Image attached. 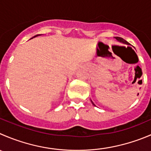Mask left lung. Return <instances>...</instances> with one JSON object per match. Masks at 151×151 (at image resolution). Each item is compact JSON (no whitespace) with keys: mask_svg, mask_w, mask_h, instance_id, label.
<instances>
[{"mask_svg":"<svg viewBox=\"0 0 151 151\" xmlns=\"http://www.w3.org/2000/svg\"><path fill=\"white\" fill-rule=\"evenodd\" d=\"M114 38L116 39V40H117V41H119V42H120V43H124V44H127V45H129V43H128V42L126 41V40H124L123 38H122V37H114ZM91 103L93 104V105H95V104L93 103V102H92V100L91 99Z\"/></svg>","mask_w":151,"mask_h":151,"instance_id":"obj_1","label":"left lung"}]
</instances>
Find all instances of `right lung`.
<instances>
[{
  "mask_svg": "<svg viewBox=\"0 0 151 151\" xmlns=\"http://www.w3.org/2000/svg\"><path fill=\"white\" fill-rule=\"evenodd\" d=\"M40 35H35V36H34V37H32V38H31V39L34 38V37H37V36H40Z\"/></svg>",
  "mask_w": 151,
  "mask_h": 151,
  "instance_id": "obj_1",
  "label": "right lung"
}]
</instances>
